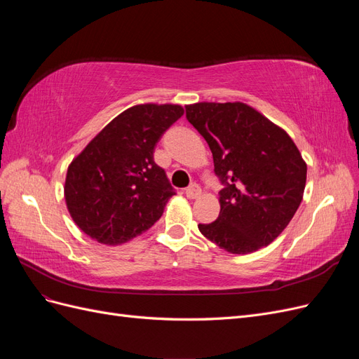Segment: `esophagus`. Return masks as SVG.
I'll use <instances>...</instances> for the list:
<instances>
[{
	"label": "esophagus",
	"mask_w": 359,
	"mask_h": 359,
	"mask_svg": "<svg viewBox=\"0 0 359 359\" xmlns=\"http://www.w3.org/2000/svg\"><path fill=\"white\" fill-rule=\"evenodd\" d=\"M201 187L198 186L196 182H193L191 186H189L187 189H186V194H187V198L189 199H196V198H199V194H201Z\"/></svg>",
	"instance_id": "34e87169"
}]
</instances>
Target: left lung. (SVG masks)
I'll list each match as a JSON object with an SVG mask.
<instances>
[{
	"mask_svg": "<svg viewBox=\"0 0 359 359\" xmlns=\"http://www.w3.org/2000/svg\"><path fill=\"white\" fill-rule=\"evenodd\" d=\"M189 123L208 144L224 184L220 214L198 224L210 241L233 255L266 247L286 229L302 201L307 165L292 137L243 102L186 106Z\"/></svg>",
	"mask_w": 359,
	"mask_h": 359,
	"instance_id": "8db88e82",
	"label": "left lung"
}]
</instances>
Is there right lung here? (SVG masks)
<instances>
[{
	"instance_id": "1",
	"label": "right lung",
	"mask_w": 359,
	"mask_h": 359,
	"mask_svg": "<svg viewBox=\"0 0 359 359\" xmlns=\"http://www.w3.org/2000/svg\"><path fill=\"white\" fill-rule=\"evenodd\" d=\"M182 115L180 104L128 107L72 160L64 198L83 233L100 244L118 245L160 219L175 191L156 165L154 149Z\"/></svg>"
}]
</instances>
